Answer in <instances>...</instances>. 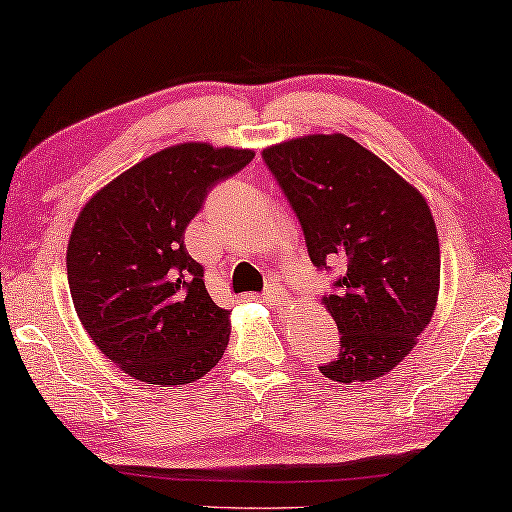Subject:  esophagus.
I'll use <instances>...</instances> for the list:
<instances>
[{
	"label": "esophagus",
	"instance_id": "obj_1",
	"mask_svg": "<svg viewBox=\"0 0 512 512\" xmlns=\"http://www.w3.org/2000/svg\"><path fill=\"white\" fill-rule=\"evenodd\" d=\"M265 297L272 301V304L276 306V308H288L290 306V297H288V292H286V288L281 286V283H270V286L265 288Z\"/></svg>",
	"mask_w": 512,
	"mask_h": 512
}]
</instances>
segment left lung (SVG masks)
Wrapping results in <instances>:
<instances>
[{"label":"left lung","instance_id":"obj_1","mask_svg":"<svg viewBox=\"0 0 512 512\" xmlns=\"http://www.w3.org/2000/svg\"><path fill=\"white\" fill-rule=\"evenodd\" d=\"M304 231L315 267L338 265L322 304L338 324L340 354L320 372L374 381L404 360L429 326L440 290L431 208L388 163L342 133L263 149Z\"/></svg>","mask_w":512,"mask_h":512}]
</instances>
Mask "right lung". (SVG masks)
<instances>
[{
    "label": "right lung",
    "instance_id": "obj_1",
    "mask_svg": "<svg viewBox=\"0 0 512 512\" xmlns=\"http://www.w3.org/2000/svg\"><path fill=\"white\" fill-rule=\"evenodd\" d=\"M251 149L183 142L95 192L67 242V283L99 351L145 383H192L229 345V311L183 245L208 190L251 163Z\"/></svg>",
    "mask_w": 512,
    "mask_h": 512
}]
</instances>
